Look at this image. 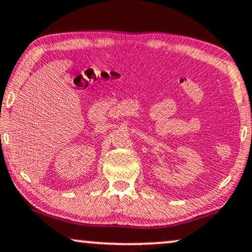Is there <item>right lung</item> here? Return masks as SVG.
<instances>
[{"mask_svg":"<svg viewBox=\"0 0 252 252\" xmlns=\"http://www.w3.org/2000/svg\"><path fill=\"white\" fill-rule=\"evenodd\" d=\"M0 136H1V134H0Z\"/></svg>","mask_w":252,"mask_h":252,"instance_id":"1","label":"right lung"}]
</instances>
